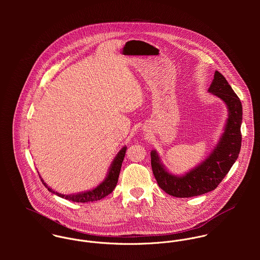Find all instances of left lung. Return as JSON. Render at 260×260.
<instances>
[{
    "label": "left lung",
    "instance_id": "1",
    "mask_svg": "<svg viewBox=\"0 0 260 260\" xmlns=\"http://www.w3.org/2000/svg\"><path fill=\"white\" fill-rule=\"evenodd\" d=\"M208 91L226 104L228 118L217 146L207 159L185 175L176 176L165 169L155 150L150 153L152 171L158 185L174 197H193L214 190L229 172L240 152L242 105L239 98L218 71L215 72Z\"/></svg>",
    "mask_w": 260,
    "mask_h": 260
}]
</instances>
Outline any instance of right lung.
<instances>
[{
	"label": "right lung",
	"instance_id": "obj_1",
	"mask_svg": "<svg viewBox=\"0 0 260 260\" xmlns=\"http://www.w3.org/2000/svg\"><path fill=\"white\" fill-rule=\"evenodd\" d=\"M126 149H127V147L124 146L118 152V154L116 155V157L114 158V160L112 162L111 166L109 168V172H108L107 177L105 178V180L92 190L82 192V193H77V194H70V195L67 194V195H65V194H61L59 192H56V191L52 190L49 186L44 182V180L42 178H41V181L43 182V184L50 192L58 195L59 197L65 198L67 200H70V201H73V202H82V203L98 201V200L106 197L107 195H109L117 185L118 177H119V174H120L122 162H123L124 157H125Z\"/></svg>",
	"mask_w": 260,
	"mask_h": 260
}]
</instances>
